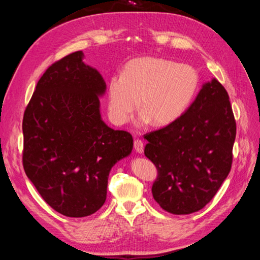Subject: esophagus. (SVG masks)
Returning a JSON list of instances; mask_svg holds the SVG:
<instances>
[{
	"label": "esophagus",
	"instance_id": "1",
	"mask_svg": "<svg viewBox=\"0 0 260 260\" xmlns=\"http://www.w3.org/2000/svg\"><path fill=\"white\" fill-rule=\"evenodd\" d=\"M133 146H135V149L136 152L139 153V154H142L143 151H144V144L141 140L139 139H136L135 142H133Z\"/></svg>",
	"mask_w": 260,
	"mask_h": 260
}]
</instances>
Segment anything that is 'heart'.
Segmentation results:
<instances>
[{"mask_svg":"<svg viewBox=\"0 0 260 260\" xmlns=\"http://www.w3.org/2000/svg\"><path fill=\"white\" fill-rule=\"evenodd\" d=\"M199 85L200 75L191 65L153 56L131 59L121 76L108 81L109 117L114 123L124 124L139 105V125L166 127L184 114Z\"/></svg>","mask_w":260,"mask_h":260,"instance_id":"heart-1","label":"heart"}]
</instances>
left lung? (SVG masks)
Segmentation results:
<instances>
[{"instance_id":"8db88e82","label":"left lung","mask_w":260,"mask_h":260,"mask_svg":"<svg viewBox=\"0 0 260 260\" xmlns=\"http://www.w3.org/2000/svg\"><path fill=\"white\" fill-rule=\"evenodd\" d=\"M237 135L228 92L215 78L204 83L178 120L144 136V154L158 171L152 193L170 214L199 211L229 175Z\"/></svg>"}]
</instances>
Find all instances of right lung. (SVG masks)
I'll return each mask as SVG.
<instances>
[{"mask_svg": "<svg viewBox=\"0 0 260 260\" xmlns=\"http://www.w3.org/2000/svg\"><path fill=\"white\" fill-rule=\"evenodd\" d=\"M82 51L54 62L23 114L22 165L42 199L59 214L81 218L104 205L114 165L131 154L129 132L103 121V77Z\"/></svg>", "mask_w": 260, "mask_h": 260, "instance_id": "right-lung-1", "label": "right lung"}]
</instances>
